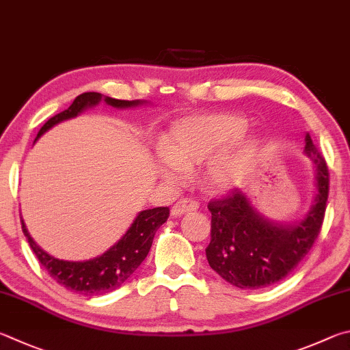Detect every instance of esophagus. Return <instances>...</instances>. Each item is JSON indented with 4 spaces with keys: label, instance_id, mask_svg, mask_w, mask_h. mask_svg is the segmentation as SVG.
I'll use <instances>...</instances> for the list:
<instances>
[{
    "label": "esophagus",
    "instance_id": "esophagus-1",
    "mask_svg": "<svg viewBox=\"0 0 350 350\" xmlns=\"http://www.w3.org/2000/svg\"><path fill=\"white\" fill-rule=\"evenodd\" d=\"M198 201L193 200V198H181L180 201H176L172 207V215L175 217H180V215H185V213L189 212H193L198 209Z\"/></svg>",
    "mask_w": 350,
    "mask_h": 350
}]
</instances>
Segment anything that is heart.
I'll list each match as a JSON object with an SVG mask.
<instances>
[{
	"mask_svg": "<svg viewBox=\"0 0 350 350\" xmlns=\"http://www.w3.org/2000/svg\"><path fill=\"white\" fill-rule=\"evenodd\" d=\"M246 129L247 121L232 113L192 116L175 122L163 138L165 155L159 159V174L167 183L180 185L187 178V169L204 163L240 138ZM252 157L254 147L250 144L215 157L204 172L206 185L212 191H228L237 186L249 170Z\"/></svg>",
	"mask_w": 350,
	"mask_h": 350,
	"instance_id": "obj_1",
	"label": "heart"
}]
</instances>
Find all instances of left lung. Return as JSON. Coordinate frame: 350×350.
Here are the masks:
<instances>
[{
  "instance_id": "obj_1",
  "label": "left lung",
  "mask_w": 350,
  "mask_h": 350,
  "mask_svg": "<svg viewBox=\"0 0 350 350\" xmlns=\"http://www.w3.org/2000/svg\"><path fill=\"white\" fill-rule=\"evenodd\" d=\"M306 153L317 170V197L310 211L297 226H281L261 217L246 193L235 189L212 200L211 243L206 249L209 266L219 277L240 289H260L286 278L320 234L329 197L326 159L306 135Z\"/></svg>"
}]
</instances>
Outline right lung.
<instances>
[{
  "label": "right lung",
  "instance_id": "right-lung-1",
  "mask_svg": "<svg viewBox=\"0 0 350 350\" xmlns=\"http://www.w3.org/2000/svg\"><path fill=\"white\" fill-rule=\"evenodd\" d=\"M103 100V95L98 92H85L78 95L73 100L69 109L63 110L58 115L52 116L44 126L40 129L35 141L49 129L58 124L59 121L69 120L81 113L85 107L95 106ZM104 101L113 107H131L137 106L141 101H126L115 100V98L106 96ZM169 207H155V209H147L138 213L131 228L124 234V237L110 247L106 254H103L98 258L89 261H63L46 254L38 244H36L29 232L23 226V234L26 235L29 246L32 247L36 258L41 262V266L46 269L49 275L63 284L69 291H73L81 295H103V293L112 292L116 287H120L131 275L137 271L138 266L144 261L149 254L153 237L161 224L167 221Z\"/></svg>",
  "mask_w": 350,
  "mask_h": 350
}]
</instances>
